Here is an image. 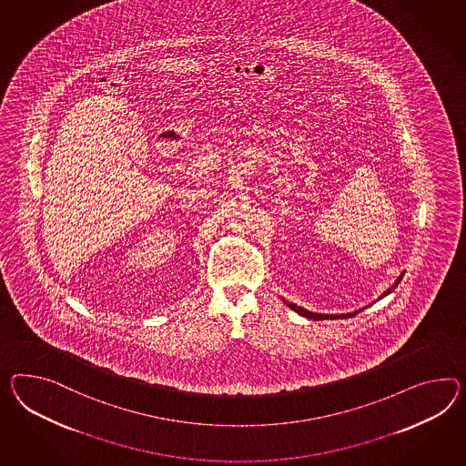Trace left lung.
<instances>
[{
    "mask_svg": "<svg viewBox=\"0 0 466 466\" xmlns=\"http://www.w3.org/2000/svg\"><path fill=\"white\" fill-rule=\"evenodd\" d=\"M402 277H404V274L399 275V279L395 280L394 286L389 287V289H387V290L383 292L380 298H385L387 294H390V292L394 290L395 287L399 286V282L402 280ZM284 302H286L287 306H289L290 309L296 310L298 314H300V316H304V318H308V319H312V321H322V319H346V318H353V316H357L359 312H361V310H353V312H348V314H318V312H310V310L304 309V308H300V306H298V304H294V302H287V300H284Z\"/></svg>",
    "mask_w": 466,
    "mask_h": 466,
    "instance_id": "obj_1",
    "label": "left lung"
}]
</instances>
